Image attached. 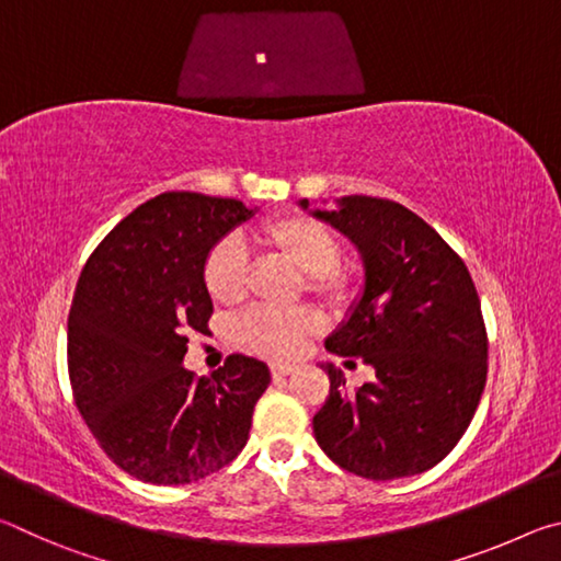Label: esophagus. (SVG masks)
<instances>
[{"label": "esophagus", "instance_id": "esophagus-1", "mask_svg": "<svg viewBox=\"0 0 561 561\" xmlns=\"http://www.w3.org/2000/svg\"><path fill=\"white\" fill-rule=\"evenodd\" d=\"M294 368H297L294 364H272L270 371H272V376H274V378H282V376H289V374H294Z\"/></svg>", "mask_w": 561, "mask_h": 561}]
</instances>
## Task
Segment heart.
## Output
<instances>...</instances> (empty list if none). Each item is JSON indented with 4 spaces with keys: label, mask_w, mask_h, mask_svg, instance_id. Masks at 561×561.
I'll return each mask as SVG.
<instances>
[{
    "label": "heart",
    "mask_w": 561,
    "mask_h": 561,
    "mask_svg": "<svg viewBox=\"0 0 561 561\" xmlns=\"http://www.w3.org/2000/svg\"><path fill=\"white\" fill-rule=\"evenodd\" d=\"M257 242L304 277V289L327 304H344L356 289V274L341 267L336 234L307 215L272 217L257 230ZM203 282L215 304L232 307L247 294V257L234 237H222L205 254ZM319 319L311 309H254L234 327L237 344L267 358H289Z\"/></svg>",
    "instance_id": "heart-1"
}]
</instances>
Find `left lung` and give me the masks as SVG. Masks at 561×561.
<instances>
[{
	"instance_id": "obj_1",
	"label": "left lung",
	"mask_w": 561,
	"mask_h": 561,
	"mask_svg": "<svg viewBox=\"0 0 561 561\" xmlns=\"http://www.w3.org/2000/svg\"><path fill=\"white\" fill-rule=\"evenodd\" d=\"M299 205L309 210V201ZM311 215L348 237L364 262V291L327 348L376 371L348 393L344 371L324 366L331 388L314 415L319 448L366 480L431 470L468 431L488 378L470 272L428 222L393 201L348 195Z\"/></svg>"
}]
</instances>
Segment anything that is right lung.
<instances>
[{
  "mask_svg": "<svg viewBox=\"0 0 561 561\" xmlns=\"http://www.w3.org/2000/svg\"><path fill=\"white\" fill-rule=\"evenodd\" d=\"M254 210L232 197L163 193L103 237L69 311V378L103 453L150 485H187L230 465L272 381L232 354L210 378L183 366L187 331H205L210 247Z\"/></svg>",
  "mask_w": 561,
  "mask_h": 561,
  "instance_id": "obj_1",
  "label": "right lung"
}]
</instances>
